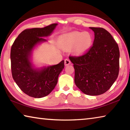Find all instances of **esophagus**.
Masks as SVG:
<instances>
[{
  "mask_svg": "<svg viewBox=\"0 0 130 130\" xmlns=\"http://www.w3.org/2000/svg\"><path fill=\"white\" fill-rule=\"evenodd\" d=\"M70 61L69 60V59H65V66H68L70 64Z\"/></svg>",
  "mask_w": 130,
  "mask_h": 130,
  "instance_id": "34e87169",
  "label": "esophagus"
}]
</instances>
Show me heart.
<instances>
[{"mask_svg":"<svg viewBox=\"0 0 130 130\" xmlns=\"http://www.w3.org/2000/svg\"><path fill=\"white\" fill-rule=\"evenodd\" d=\"M92 42L93 37L89 32L74 31L63 35L60 44L66 49L74 47V52L79 55L87 52L91 48Z\"/></svg>","mask_w":130,"mask_h":130,"instance_id":"heart-1","label":"heart"}]
</instances>
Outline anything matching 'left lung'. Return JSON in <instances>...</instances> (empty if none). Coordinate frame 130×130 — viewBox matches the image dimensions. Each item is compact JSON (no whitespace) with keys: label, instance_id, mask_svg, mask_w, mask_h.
Wrapping results in <instances>:
<instances>
[{"label":"left lung","instance_id":"obj_1","mask_svg":"<svg viewBox=\"0 0 130 130\" xmlns=\"http://www.w3.org/2000/svg\"><path fill=\"white\" fill-rule=\"evenodd\" d=\"M94 33L92 47L80 57H69L74 68V83L84 93L103 94L118 78L119 49L108 31L103 28L89 27Z\"/></svg>","mask_w":130,"mask_h":130}]
</instances>
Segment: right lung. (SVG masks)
<instances>
[{
	"label": "right lung",
	"mask_w": 130,
	"mask_h": 130,
	"mask_svg": "<svg viewBox=\"0 0 130 130\" xmlns=\"http://www.w3.org/2000/svg\"><path fill=\"white\" fill-rule=\"evenodd\" d=\"M58 24L43 28H33L23 31L15 39L11 49L12 77L24 93L35 98L46 96L57 85L60 73L64 68V61L57 65L37 68L32 61L35 48L47 42Z\"/></svg>",
	"instance_id": "obj_1"
}]
</instances>
